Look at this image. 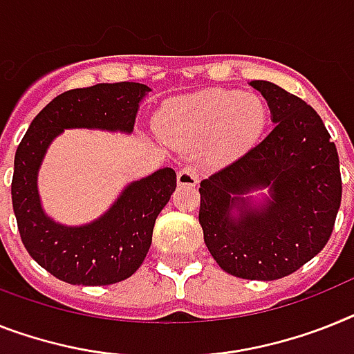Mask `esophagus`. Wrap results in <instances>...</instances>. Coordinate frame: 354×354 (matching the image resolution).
Masks as SVG:
<instances>
[{
    "mask_svg": "<svg viewBox=\"0 0 354 354\" xmlns=\"http://www.w3.org/2000/svg\"><path fill=\"white\" fill-rule=\"evenodd\" d=\"M200 182V174L192 165H185L178 172V185L180 187H194Z\"/></svg>",
    "mask_w": 354,
    "mask_h": 354,
    "instance_id": "1",
    "label": "esophagus"
}]
</instances>
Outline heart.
<instances>
[{"mask_svg": "<svg viewBox=\"0 0 354 354\" xmlns=\"http://www.w3.org/2000/svg\"><path fill=\"white\" fill-rule=\"evenodd\" d=\"M266 124V104L257 95L207 90L169 102L158 117L165 142L192 147L212 142L219 158L245 153Z\"/></svg>", "mask_w": 354, "mask_h": 354, "instance_id": "1", "label": "heart"}]
</instances>
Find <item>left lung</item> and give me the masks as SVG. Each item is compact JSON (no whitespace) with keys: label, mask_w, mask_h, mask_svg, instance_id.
<instances>
[{"label":"left lung","mask_w":354,"mask_h":354,"mask_svg":"<svg viewBox=\"0 0 354 354\" xmlns=\"http://www.w3.org/2000/svg\"><path fill=\"white\" fill-rule=\"evenodd\" d=\"M268 100V136L200 183L205 245L230 275L275 281L304 266L333 232L342 200L335 142L310 104L268 81H252ZM272 187L261 213L230 210L254 186Z\"/></svg>","instance_id":"8db88e82"}]
</instances>
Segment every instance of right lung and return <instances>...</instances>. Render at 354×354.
<instances>
[{
    "mask_svg": "<svg viewBox=\"0 0 354 354\" xmlns=\"http://www.w3.org/2000/svg\"><path fill=\"white\" fill-rule=\"evenodd\" d=\"M149 88L138 82H102L57 95L32 120L17 145L12 207L21 241L32 259L70 284L106 286L131 277L144 263L154 221L176 189L165 167L127 187L99 221L62 227L46 218L37 194V169L50 142L66 127L133 131L138 102Z\"/></svg>",
    "mask_w": 354,
    "mask_h": 354,
    "instance_id": "right-lung-1",
    "label": "right lung"
}]
</instances>
